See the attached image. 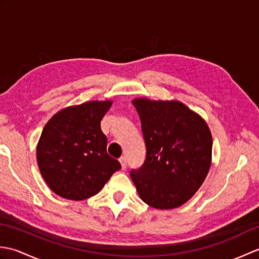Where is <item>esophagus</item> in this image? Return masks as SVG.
<instances>
[{
  "instance_id": "34e87169",
  "label": "esophagus",
  "mask_w": 259,
  "mask_h": 259,
  "mask_svg": "<svg viewBox=\"0 0 259 259\" xmlns=\"http://www.w3.org/2000/svg\"><path fill=\"white\" fill-rule=\"evenodd\" d=\"M119 161L121 163V167H122V169H125L126 168V157L122 156L119 159Z\"/></svg>"
}]
</instances>
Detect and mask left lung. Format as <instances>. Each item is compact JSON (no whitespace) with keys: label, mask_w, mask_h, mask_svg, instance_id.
Listing matches in <instances>:
<instances>
[{"label":"left lung","mask_w":259,"mask_h":259,"mask_svg":"<svg viewBox=\"0 0 259 259\" xmlns=\"http://www.w3.org/2000/svg\"><path fill=\"white\" fill-rule=\"evenodd\" d=\"M141 121L146 159L130 176L147 205L177 208L200 188L211 163L212 138L199 114L179 101H133Z\"/></svg>","instance_id":"left-lung-1"}]
</instances>
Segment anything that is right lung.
<instances>
[{
    "label": "right lung",
    "instance_id": "obj_1",
    "mask_svg": "<svg viewBox=\"0 0 259 259\" xmlns=\"http://www.w3.org/2000/svg\"><path fill=\"white\" fill-rule=\"evenodd\" d=\"M112 101L68 107L48 121L38 140L36 160L43 179L57 195L83 200L97 195L121 168L107 152L100 122Z\"/></svg>",
    "mask_w": 259,
    "mask_h": 259
}]
</instances>
